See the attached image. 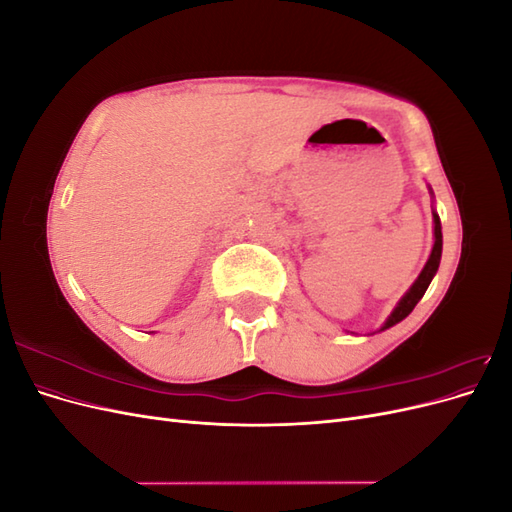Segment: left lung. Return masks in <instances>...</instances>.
<instances>
[{
  "label": "left lung",
  "mask_w": 512,
  "mask_h": 512,
  "mask_svg": "<svg viewBox=\"0 0 512 512\" xmlns=\"http://www.w3.org/2000/svg\"><path fill=\"white\" fill-rule=\"evenodd\" d=\"M433 235H436V243H433V250H431V256H429V260H427V265H425L423 273L418 275V280H416L414 286L406 292V297L401 299L399 305L393 309V314L389 316V320L384 322L382 331L393 327V324H397L399 320H404V318L412 312V309L416 307V303L423 299L425 290L429 288V284H431V280H433V275H436V271H438V267H440V258H442V226H440V218H438L436 213H433Z\"/></svg>",
  "instance_id": "1"
}]
</instances>
